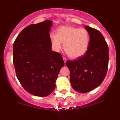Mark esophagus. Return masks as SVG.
Instances as JSON below:
<instances>
[{
	"instance_id": "esophagus-1",
	"label": "esophagus",
	"mask_w": 120,
	"mask_h": 120,
	"mask_svg": "<svg viewBox=\"0 0 120 120\" xmlns=\"http://www.w3.org/2000/svg\"><path fill=\"white\" fill-rule=\"evenodd\" d=\"M63 59H64V62H65H65H66V61H67L66 58L64 56H63Z\"/></svg>"
}]
</instances>
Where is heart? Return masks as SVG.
<instances>
[{
  "instance_id": "heart-1",
  "label": "heart",
  "mask_w": 120,
  "mask_h": 120,
  "mask_svg": "<svg viewBox=\"0 0 120 120\" xmlns=\"http://www.w3.org/2000/svg\"><path fill=\"white\" fill-rule=\"evenodd\" d=\"M90 34L84 28L66 26L58 27L56 34H50V40L52 47L58 52L62 46L69 57L77 58L84 55L90 43Z\"/></svg>"
}]
</instances>
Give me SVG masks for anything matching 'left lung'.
Wrapping results in <instances>:
<instances>
[{
    "mask_svg": "<svg viewBox=\"0 0 120 120\" xmlns=\"http://www.w3.org/2000/svg\"><path fill=\"white\" fill-rule=\"evenodd\" d=\"M85 27L91 38L86 52L66 62L72 87L80 93L90 91L102 83L109 63V48L103 35L96 29L88 26Z\"/></svg>",
    "mask_w": 120,
    "mask_h": 120,
    "instance_id": "1",
    "label": "left lung"
}]
</instances>
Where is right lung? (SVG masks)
Segmentation results:
<instances>
[{
    "instance_id": "1",
    "label": "right lung",
    "mask_w": 120,
    "mask_h": 120,
    "mask_svg": "<svg viewBox=\"0 0 120 120\" xmlns=\"http://www.w3.org/2000/svg\"><path fill=\"white\" fill-rule=\"evenodd\" d=\"M52 22L29 25L13 44V63L23 88L34 96L45 97L55 90L56 80L64 65L62 55L52 51L50 29Z\"/></svg>"
}]
</instances>
